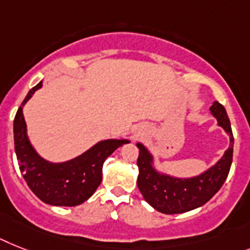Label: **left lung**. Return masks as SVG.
<instances>
[{"label": "left lung", "instance_id": "left-lung-1", "mask_svg": "<svg viewBox=\"0 0 250 250\" xmlns=\"http://www.w3.org/2000/svg\"><path fill=\"white\" fill-rule=\"evenodd\" d=\"M213 116L217 119L218 125L226 130L230 137V147L212 168L206 171L201 176L193 179H175V177L160 175L150 165L152 156L142 146L139 147L137 165L139 167L138 188L143 198L161 213L175 214L184 213L194 208L201 207L213 197L226 180L232 162V147L234 135L228 113L221 103L214 102L211 107Z\"/></svg>", "mask_w": 250, "mask_h": 250}]
</instances>
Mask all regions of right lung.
I'll return each instance as SVG.
<instances>
[{"label":"right lung","instance_id":"add662e5","mask_svg":"<svg viewBox=\"0 0 250 250\" xmlns=\"http://www.w3.org/2000/svg\"><path fill=\"white\" fill-rule=\"evenodd\" d=\"M42 86V82L29 90L14 120L15 152L20 171L28 187L42 202L52 206L73 207L92 197L102 181V166L113 150L127 140H104L80 157L63 164H49L33 149L26 138L22 106Z\"/></svg>","mask_w":250,"mask_h":250}]
</instances>
